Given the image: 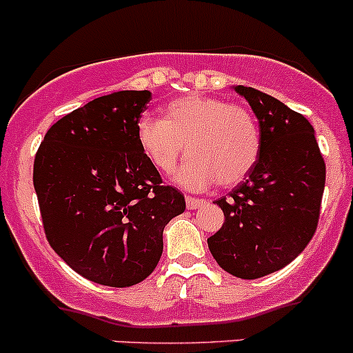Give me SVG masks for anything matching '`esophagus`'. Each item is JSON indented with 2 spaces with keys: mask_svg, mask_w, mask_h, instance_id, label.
I'll use <instances>...</instances> for the list:
<instances>
[{
  "mask_svg": "<svg viewBox=\"0 0 353 353\" xmlns=\"http://www.w3.org/2000/svg\"><path fill=\"white\" fill-rule=\"evenodd\" d=\"M203 203H205V201L200 200V198L186 196V207H188V210H196V208H200Z\"/></svg>",
  "mask_w": 353,
  "mask_h": 353,
  "instance_id": "esophagus-1",
  "label": "esophagus"
}]
</instances>
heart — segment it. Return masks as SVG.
<instances>
[{"mask_svg": "<svg viewBox=\"0 0 353 353\" xmlns=\"http://www.w3.org/2000/svg\"><path fill=\"white\" fill-rule=\"evenodd\" d=\"M136 139L148 162L165 174L176 167L186 143L190 157L176 183L188 190H205L215 181L234 186L255 167L262 146L259 124L245 107L196 94L170 101L163 119L143 115Z\"/></svg>", "mask_w": 353, "mask_h": 353, "instance_id": "heart-1", "label": "heart"}]
</instances>
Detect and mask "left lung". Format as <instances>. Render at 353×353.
<instances>
[{
  "label": "left lung",
  "mask_w": 353,
  "mask_h": 353,
  "mask_svg": "<svg viewBox=\"0 0 353 353\" xmlns=\"http://www.w3.org/2000/svg\"><path fill=\"white\" fill-rule=\"evenodd\" d=\"M234 91L252 107L262 146L246 179L214 201L225 221L207 243L225 272L256 279L288 265L312 239L326 163L303 115L253 88Z\"/></svg>",
  "instance_id": "1"
}]
</instances>
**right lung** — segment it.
Here are the masks:
<instances>
[{"label":"right lung","mask_w":353,"mask_h":353,"mask_svg":"<svg viewBox=\"0 0 353 353\" xmlns=\"http://www.w3.org/2000/svg\"><path fill=\"white\" fill-rule=\"evenodd\" d=\"M150 100V91H117L90 101L51 125L34 160L51 248L98 285L125 288L148 278L163 228L186 208L136 139Z\"/></svg>","instance_id":"obj_1"}]
</instances>
